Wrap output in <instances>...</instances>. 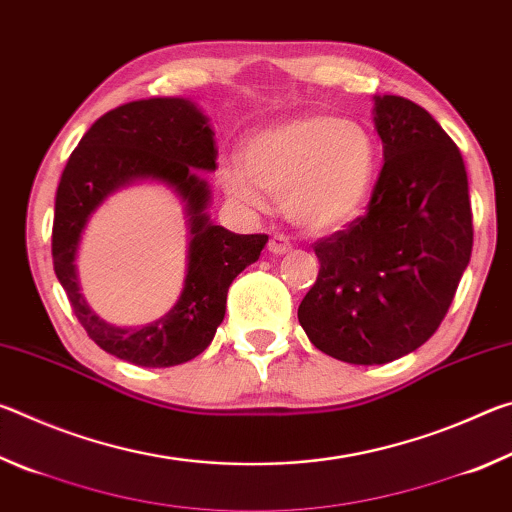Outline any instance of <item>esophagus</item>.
Wrapping results in <instances>:
<instances>
[{
	"instance_id": "obj_1",
	"label": "esophagus",
	"mask_w": 512,
	"mask_h": 512,
	"mask_svg": "<svg viewBox=\"0 0 512 512\" xmlns=\"http://www.w3.org/2000/svg\"><path fill=\"white\" fill-rule=\"evenodd\" d=\"M289 250H291V241L284 235H273L271 239H268V253L284 255V253H289Z\"/></svg>"
}]
</instances>
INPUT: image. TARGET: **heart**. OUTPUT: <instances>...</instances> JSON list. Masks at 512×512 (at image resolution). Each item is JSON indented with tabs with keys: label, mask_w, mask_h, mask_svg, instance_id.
Returning <instances> with one entry per match:
<instances>
[{
	"label": "heart",
	"mask_w": 512,
	"mask_h": 512,
	"mask_svg": "<svg viewBox=\"0 0 512 512\" xmlns=\"http://www.w3.org/2000/svg\"><path fill=\"white\" fill-rule=\"evenodd\" d=\"M379 171V149L368 128L332 112H305L259 128L244 160L228 158L216 178L225 196L248 212H264L284 196L298 228L329 235L368 205Z\"/></svg>",
	"instance_id": "1"
}]
</instances>
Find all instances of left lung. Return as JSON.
I'll use <instances>...</instances> for the list:
<instances>
[{"label": "left lung", "instance_id": "obj_1", "mask_svg": "<svg viewBox=\"0 0 512 512\" xmlns=\"http://www.w3.org/2000/svg\"><path fill=\"white\" fill-rule=\"evenodd\" d=\"M372 101L384 167L368 212L314 246L320 271L298 307L309 341L354 366L418 350L443 323L472 255L458 146L418 103Z\"/></svg>", "mask_w": 512, "mask_h": 512}]
</instances>
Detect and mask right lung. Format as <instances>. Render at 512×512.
Listing matches in <instances>:
<instances>
[{
    "label": "right lung",
    "instance_id": "add662e5",
    "mask_svg": "<svg viewBox=\"0 0 512 512\" xmlns=\"http://www.w3.org/2000/svg\"><path fill=\"white\" fill-rule=\"evenodd\" d=\"M216 169L210 117L185 97L124 103L92 124L69 155L54 210L51 255L76 318L101 350L142 368H169L201 354L223 323L235 277L255 264L266 235H235L216 225L203 171ZM167 186L186 207L188 268L184 291L167 315L140 328L103 321L84 300L75 257L82 232L107 198L131 184Z\"/></svg>",
    "mask_w": 512,
    "mask_h": 512
}]
</instances>
